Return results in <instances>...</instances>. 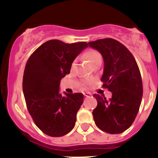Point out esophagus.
<instances>
[{"instance_id": "obj_1", "label": "esophagus", "mask_w": 158, "mask_h": 158, "mask_svg": "<svg viewBox=\"0 0 158 158\" xmlns=\"http://www.w3.org/2000/svg\"><path fill=\"white\" fill-rule=\"evenodd\" d=\"M83 95L85 96H86V97H89V96H92V94L90 93H88V92H86V93H84Z\"/></svg>"}]
</instances>
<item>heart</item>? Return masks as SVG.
<instances>
[{"instance_id":"1","label":"heart","mask_w":158,"mask_h":158,"mask_svg":"<svg viewBox=\"0 0 158 158\" xmlns=\"http://www.w3.org/2000/svg\"><path fill=\"white\" fill-rule=\"evenodd\" d=\"M85 57L88 59L89 62L91 63L92 65L96 63V62L102 60L101 54L96 50H89V52H87L86 54H85Z\"/></svg>"}]
</instances>
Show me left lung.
<instances>
[{
    "instance_id": "1",
    "label": "left lung",
    "mask_w": 158,
    "mask_h": 158,
    "mask_svg": "<svg viewBox=\"0 0 158 158\" xmlns=\"http://www.w3.org/2000/svg\"><path fill=\"white\" fill-rule=\"evenodd\" d=\"M89 46L102 55L104 69L102 87L112 93L110 99L93 95L97 106L93 115L96 126L106 133L121 134L132 125L137 116L143 96L141 75L131 52L113 38L89 42Z\"/></svg>"
}]
</instances>
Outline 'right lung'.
I'll return each mask as SVG.
<instances>
[{
    "instance_id": "add662e5",
    "label": "right lung",
    "mask_w": 158,
    "mask_h": 158,
    "mask_svg": "<svg viewBox=\"0 0 158 158\" xmlns=\"http://www.w3.org/2000/svg\"><path fill=\"white\" fill-rule=\"evenodd\" d=\"M85 42L67 44L49 40L28 58L23 76V93L35 125L50 137H62L75 127L76 114L83 102L82 93H59L61 79L69 74Z\"/></svg>"
}]
</instances>
